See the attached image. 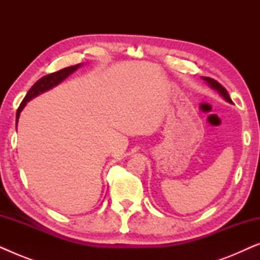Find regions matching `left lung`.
Returning a JSON list of instances; mask_svg holds the SVG:
<instances>
[{
	"mask_svg": "<svg viewBox=\"0 0 260 260\" xmlns=\"http://www.w3.org/2000/svg\"><path fill=\"white\" fill-rule=\"evenodd\" d=\"M202 79L207 81V83H208L209 85H211V87H212V88H214V90L218 91L219 93L221 94L222 97L225 98L227 102H229V103H232V99H231L230 94H229V92H227L226 88L223 87L221 84L218 83V81H216L215 79H213V78H208V77H202Z\"/></svg>",
	"mask_w": 260,
	"mask_h": 260,
	"instance_id": "1",
	"label": "left lung"
}]
</instances>
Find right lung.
Listing matches in <instances>:
<instances>
[{
    "instance_id": "obj_1",
    "label": "right lung",
    "mask_w": 260,
    "mask_h": 260,
    "mask_svg": "<svg viewBox=\"0 0 260 260\" xmlns=\"http://www.w3.org/2000/svg\"><path fill=\"white\" fill-rule=\"evenodd\" d=\"M80 66L79 65H74V66H70V67H66V69H62L58 71V72H53V73H49L47 76L42 77L39 79L37 83H35L33 86L29 88V91L27 92L26 97L23 98L22 103H21L19 109H17V112H16V123L17 120H19V117H20V112L22 111V109L24 108V105L27 104V102H29L30 99H33L34 97H37L42 92L49 90V88L54 87L55 85H58L59 83H61V81L65 79L70 76L71 73H73L74 71H76L78 67Z\"/></svg>"
}]
</instances>
